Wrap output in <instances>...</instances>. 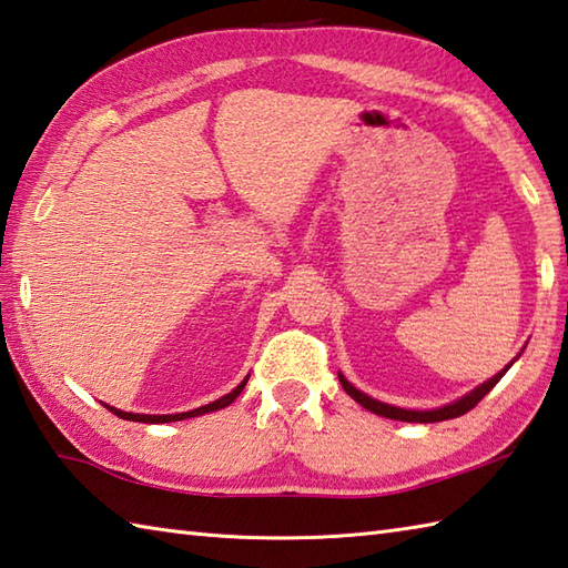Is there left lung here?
I'll return each mask as SVG.
<instances>
[{
	"mask_svg": "<svg viewBox=\"0 0 568 568\" xmlns=\"http://www.w3.org/2000/svg\"><path fill=\"white\" fill-rule=\"evenodd\" d=\"M521 352H525V349H521ZM521 352H519V354H521ZM519 354H517V357H515L513 362H509V364L505 366L503 372H497V374L493 376V379L483 382L480 386H475L473 392H468V394L460 396V398H455V402H450V404H446V406L428 408V410L402 408V406H392V404L376 402V398H372L369 394H364V392H359L357 386L349 384L347 376H344L342 372H339V384H342L344 392H347V394L354 398V402H357L359 406H364L366 410H372V414H376V416L394 418V420H404V424H438V420H448V418H458V416H463V414H468L470 408H475L477 404H480L483 398L493 392L495 384L507 374L509 366H513V364L519 359Z\"/></svg>",
	"mask_w": 568,
	"mask_h": 568,
	"instance_id": "8db88e82",
	"label": "left lung"
}]
</instances>
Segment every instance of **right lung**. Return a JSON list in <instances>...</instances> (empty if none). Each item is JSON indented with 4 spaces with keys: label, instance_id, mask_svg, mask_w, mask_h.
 I'll use <instances>...</instances> for the list:
<instances>
[{
    "label": "right lung",
    "instance_id": "1",
    "mask_svg": "<svg viewBox=\"0 0 568 568\" xmlns=\"http://www.w3.org/2000/svg\"><path fill=\"white\" fill-rule=\"evenodd\" d=\"M251 376V374H248ZM248 376L246 379H243L236 388H233V392H229L226 396H221V398H216V402H211V404H206V406H199V408H194V410H184V414H132V410H120V408H115V406H108V404H103L108 410H113V414L118 416V418H125V420H138V424H172V420H184V418H194V416H204V414H211V410H219V408H226L229 404H233L239 398V394L243 392V386L248 384Z\"/></svg>",
    "mask_w": 568,
    "mask_h": 568
}]
</instances>
